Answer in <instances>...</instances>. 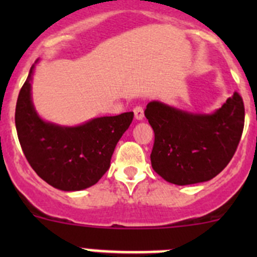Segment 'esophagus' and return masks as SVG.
Segmentation results:
<instances>
[{"instance_id":"34e87169","label":"esophagus","mask_w":257,"mask_h":257,"mask_svg":"<svg viewBox=\"0 0 257 257\" xmlns=\"http://www.w3.org/2000/svg\"><path fill=\"white\" fill-rule=\"evenodd\" d=\"M133 113H134V116H136L137 120H142V119L144 118V109L142 105H137V107H134Z\"/></svg>"}]
</instances>
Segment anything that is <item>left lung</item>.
<instances>
[{
	"mask_svg": "<svg viewBox=\"0 0 257 257\" xmlns=\"http://www.w3.org/2000/svg\"><path fill=\"white\" fill-rule=\"evenodd\" d=\"M145 116L154 131L150 160L163 179L177 185L203 183L230 163L245 123L237 92L211 115L191 114L159 102L148 103Z\"/></svg>",
	"mask_w": 257,
	"mask_h": 257,
	"instance_id": "8db88e82",
	"label": "left lung"
}]
</instances>
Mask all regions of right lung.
<instances>
[{
  "instance_id": "add662e5",
  "label": "right lung",
  "mask_w": 257,
  "mask_h": 257,
  "mask_svg": "<svg viewBox=\"0 0 257 257\" xmlns=\"http://www.w3.org/2000/svg\"><path fill=\"white\" fill-rule=\"evenodd\" d=\"M30 74L18 94L15 121L26 159L53 188L76 191L98 183L110 165L114 148L133 120V112L100 116L79 126L46 123L31 100Z\"/></svg>"
}]
</instances>
